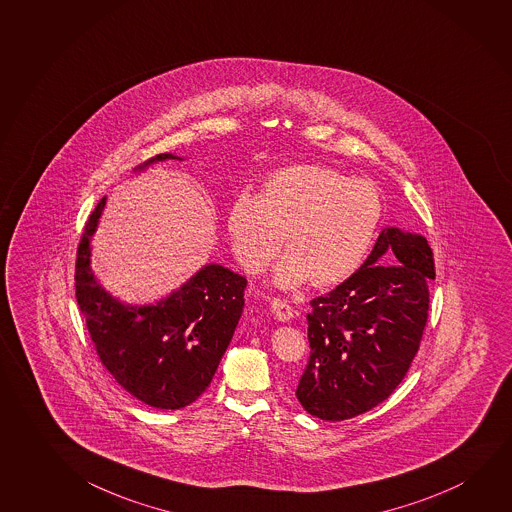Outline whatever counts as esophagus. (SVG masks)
Instances as JSON below:
<instances>
[{
    "label": "esophagus",
    "instance_id": "1",
    "mask_svg": "<svg viewBox=\"0 0 512 512\" xmlns=\"http://www.w3.org/2000/svg\"><path fill=\"white\" fill-rule=\"evenodd\" d=\"M271 312L275 314L278 321H284V323L285 321H291L292 317H294L291 305L282 298L271 299Z\"/></svg>",
    "mask_w": 512,
    "mask_h": 512
}]
</instances>
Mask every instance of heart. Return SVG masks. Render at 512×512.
<instances>
[{"mask_svg": "<svg viewBox=\"0 0 512 512\" xmlns=\"http://www.w3.org/2000/svg\"><path fill=\"white\" fill-rule=\"evenodd\" d=\"M383 216L372 182L349 179L321 165L271 173L259 195L244 189L232 200L227 232L237 262L257 275L275 259V284L328 287L346 280L367 257ZM286 241H283V236Z\"/></svg>", "mask_w": 512, "mask_h": 512, "instance_id": "obj_1", "label": "heart"}]
</instances>
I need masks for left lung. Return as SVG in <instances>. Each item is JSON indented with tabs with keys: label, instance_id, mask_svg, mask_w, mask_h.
<instances>
[{
	"label": "left lung",
	"instance_id": "left-lung-1",
	"mask_svg": "<svg viewBox=\"0 0 512 512\" xmlns=\"http://www.w3.org/2000/svg\"><path fill=\"white\" fill-rule=\"evenodd\" d=\"M434 276L425 237L385 228L362 268L310 301V358L296 388L310 415L347 420L394 392L422 342Z\"/></svg>",
	"mask_w": 512,
	"mask_h": 512
}]
</instances>
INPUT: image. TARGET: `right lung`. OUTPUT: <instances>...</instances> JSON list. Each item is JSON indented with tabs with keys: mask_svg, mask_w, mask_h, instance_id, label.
<instances>
[{
	"mask_svg": "<svg viewBox=\"0 0 512 512\" xmlns=\"http://www.w3.org/2000/svg\"><path fill=\"white\" fill-rule=\"evenodd\" d=\"M165 159L179 158L158 154L145 166ZM104 204L106 197L88 216L74 271L90 339L106 370L138 401L158 409L184 408L213 381L243 314L246 278L211 264L158 305H122L101 289L90 269V237Z\"/></svg>",
	"mask_w": 512,
	"mask_h": 512,
	"instance_id": "add662e5",
	"label": "right lung"
}]
</instances>
